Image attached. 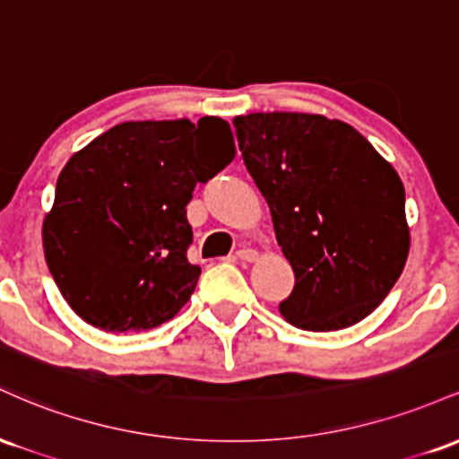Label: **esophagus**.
Listing matches in <instances>:
<instances>
[{"instance_id": "1", "label": "esophagus", "mask_w": 459, "mask_h": 459, "mask_svg": "<svg viewBox=\"0 0 459 459\" xmlns=\"http://www.w3.org/2000/svg\"><path fill=\"white\" fill-rule=\"evenodd\" d=\"M237 259L244 263H255L259 259V252L252 250V247H241V250H237Z\"/></svg>"}]
</instances>
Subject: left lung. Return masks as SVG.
Here are the masks:
<instances>
[{
  "label": "left lung",
  "instance_id": "left-lung-1",
  "mask_svg": "<svg viewBox=\"0 0 459 459\" xmlns=\"http://www.w3.org/2000/svg\"><path fill=\"white\" fill-rule=\"evenodd\" d=\"M241 157L270 207L296 273L281 315L330 332L373 313L410 252L403 183L351 125L321 114L256 112L233 120Z\"/></svg>",
  "mask_w": 459,
  "mask_h": 459
}]
</instances>
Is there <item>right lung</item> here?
I'll list each match as a JSON object with an SVG mask.
<instances>
[{
  "label": "right lung",
  "mask_w": 459,
  "mask_h": 459,
  "mask_svg": "<svg viewBox=\"0 0 459 459\" xmlns=\"http://www.w3.org/2000/svg\"><path fill=\"white\" fill-rule=\"evenodd\" d=\"M235 157L218 116L129 120L77 151L57 177L43 250L68 307L105 332L172 319L196 289L186 207Z\"/></svg>",
  "instance_id": "obj_1"
}]
</instances>
